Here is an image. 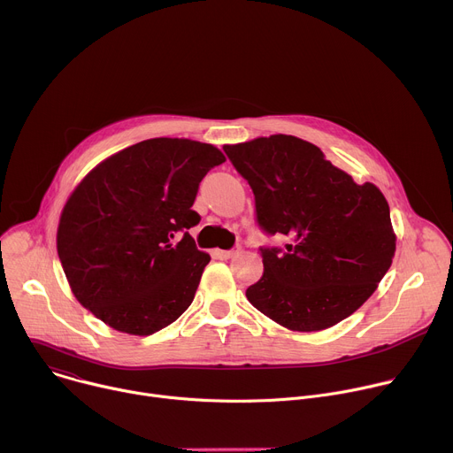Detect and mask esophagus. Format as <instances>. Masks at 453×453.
<instances>
[{
	"label": "esophagus",
	"instance_id": "esophagus-1",
	"mask_svg": "<svg viewBox=\"0 0 453 453\" xmlns=\"http://www.w3.org/2000/svg\"><path fill=\"white\" fill-rule=\"evenodd\" d=\"M213 254H215V257H219V259H229V257L234 256V250H222V249H217Z\"/></svg>",
	"mask_w": 453,
	"mask_h": 453
}]
</instances>
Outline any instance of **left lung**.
I'll return each mask as SVG.
<instances>
[{
  "label": "left lung",
  "mask_w": 453,
  "mask_h": 453,
  "mask_svg": "<svg viewBox=\"0 0 453 453\" xmlns=\"http://www.w3.org/2000/svg\"><path fill=\"white\" fill-rule=\"evenodd\" d=\"M254 194L256 222L286 245L259 247L263 275L249 303L291 331L336 326L359 310L395 256L389 206L372 185H357L322 150L291 134L224 145Z\"/></svg>",
  "instance_id": "obj_1"
}]
</instances>
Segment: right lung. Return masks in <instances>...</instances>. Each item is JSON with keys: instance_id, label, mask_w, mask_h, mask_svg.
Instances as JSON below:
<instances>
[{"instance_id": "obj_1", "label": "right lung", "mask_w": 453, "mask_h": 453, "mask_svg": "<svg viewBox=\"0 0 453 453\" xmlns=\"http://www.w3.org/2000/svg\"><path fill=\"white\" fill-rule=\"evenodd\" d=\"M226 158L187 138L138 142L99 164L64 206L57 249L80 304L110 327L149 336L192 304L210 254L188 229L203 178Z\"/></svg>"}]
</instances>
